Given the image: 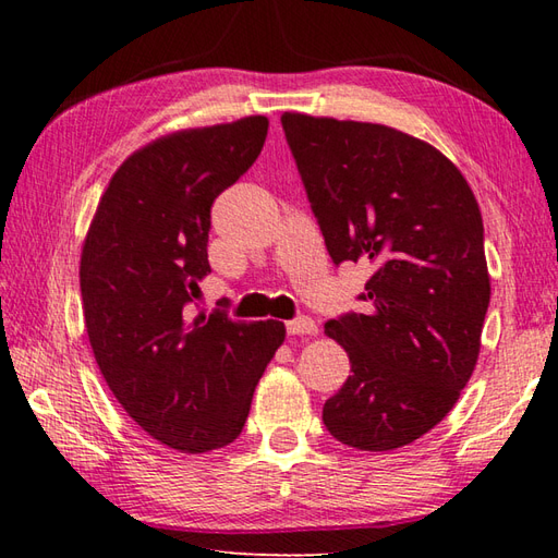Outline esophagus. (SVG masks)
<instances>
[{"label":"esophagus","mask_w":558,"mask_h":558,"mask_svg":"<svg viewBox=\"0 0 558 558\" xmlns=\"http://www.w3.org/2000/svg\"><path fill=\"white\" fill-rule=\"evenodd\" d=\"M286 328H288V333H290V336H314L316 330H318L316 322H312L310 316L292 318V322H288V324H286Z\"/></svg>","instance_id":"1"}]
</instances>
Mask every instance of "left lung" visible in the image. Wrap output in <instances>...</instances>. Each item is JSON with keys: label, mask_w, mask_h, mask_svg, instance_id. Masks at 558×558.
Instances as JSON below:
<instances>
[{"label": "left lung", "mask_w": 558, "mask_h": 558, "mask_svg": "<svg viewBox=\"0 0 558 558\" xmlns=\"http://www.w3.org/2000/svg\"><path fill=\"white\" fill-rule=\"evenodd\" d=\"M333 264H369L362 314L326 324L352 376L324 405L340 444L393 450L453 410L480 357L489 270L477 198L426 141L393 126L280 117Z\"/></svg>", "instance_id": "left-lung-1"}]
</instances>
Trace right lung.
Here are the masks:
<instances>
[{"label": "right lung", "mask_w": 558, "mask_h": 558, "mask_svg": "<svg viewBox=\"0 0 558 558\" xmlns=\"http://www.w3.org/2000/svg\"><path fill=\"white\" fill-rule=\"evenodd\" d=\"M260 114L184 129L132 153L100 196L81 252L93 354L141 429L180 453L232 444L254 388L286 340L280 322L196 314L210 272V206L252 168Z\"/></svg>", "instance_id": "add662e5"}]
</instances>
